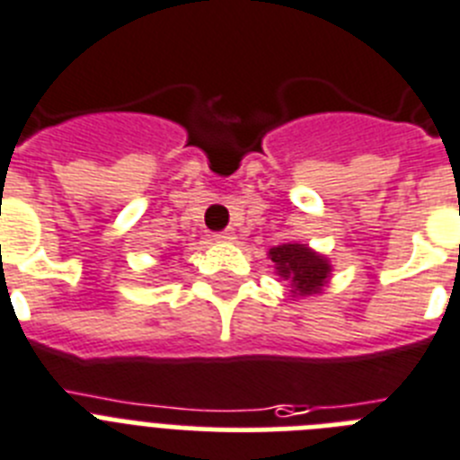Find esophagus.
Wrapping results in <instances>:
<instances>
[{
    "mask_svg": "<svg viewBox=\"0 0 460 460\" xmlns=\"http://www.w3.org/2000/svg\"><path fill=\"white\" fill-rule=\"evenodd\" d=\"M215 241H217V243H231V241H235V231H234V229L219 231V234H215Z\"/></svg>",
    "mask_w": 460,
    "mask_h": 460,
    "instance_id": "1",
    "label": "esophagus"
}]
</instances>
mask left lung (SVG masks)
Here are the masks:
<instances>
[{
    "label": "left lung",
    "mask_w": 460,
    "mask_h": 460,
    "mask_svg": "<svg viewBox=\"0 0 460 460\" xmlns=\"http://www.w3.org/2000/svg\"><path fill=\"white\" fill-rule=\"evenodd\" d=\"M269 257L278 273L285 279H291L294 294H301V296L317 294L331 273V266L324 257H319L310 247L298 245V243L273 247Z\"/></svg>",
    "instance_id": "1"
}]
</instances>
